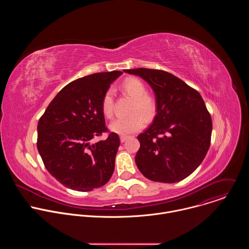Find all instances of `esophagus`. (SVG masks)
Returning a JSON list of instances; mask_svg holds the SVG:
<instances>
[{
  "instance_id": "1",
  "label": "esophagus",
  "mask_w": 249,
  "mask_h": 249,
  "mask_svg": "<svg viewBox=\"0 0 249 249\" xmlns=\"http://www.w3.org/2000/svg\"><path fill=\"white\" fill-rule=\"evenodd\" d=\"M128 138H129L128 136H120V141H121V143H124V142H126Z\"/></svg>"
}]
</instances>
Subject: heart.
Returning <instances> with one entry per match:
<instances>
[{
    "mask_svg": "<svg viewBox=\"0 0 249 249\" xmlns=\"http://www.w3.org/2000/svg\"><path fill=\"white\" fill-rule=\"evenodd\" d=\"M124 91L134 98L132 112H140L145 117H151L156 109L155 101L147 95V88L145 84L138 78H128L123 84ZM101 112L105 117L110 118L113 115V90L107 89L101 98ZM145 121L139 113H135L129 117L116 118L109 124V130L119 135H128L135 133L144 127Z\"/></svg>",
    "mask_w": 249,
    "mask_h": 249,
    "instance_id": "b5f03b06",
    "label": "heart"
}]
</instances>
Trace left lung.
<instances>
[{
  "instance_id": "obj_1",
  "label": "left lung",
  "mask_w": 249,
  "mask_h": 249,
  "mask_svg": "<svg viewBox=\"0 0 249 249\" xmlns=\"http://www.w3.org/2000/svg\"><path fill=\"white\" fill-rule=\"evenodd\" d=\"M153 89L157 115L138 136L141 147L135 161L148 179L174 183L189 176L210 148L212 119L200 93L183 81L160 70H124Z\"/></svg>"
}]
</instances>
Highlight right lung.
Returning <instances> with one entry per match:
<instances>
[{
    "instance_id": "add662e5",
    "label": "right lung",
    "mask_w": 249,
    "mask_h": 249,
    "mask_svg": "<svg viewBox=\"0 0 249 249\" xmlns=\"http://www.w3.org/2000/svg\"><path fill=\"white\" fill-rule=\"evenodd\" d=\"M123 73L112 71L78 79L63 88L37 125V149L48 172L67 188L91 191L108 182L120 145L116 133L90 144L107 131L101 98Z\"/></svg>"
}]
</instances>
